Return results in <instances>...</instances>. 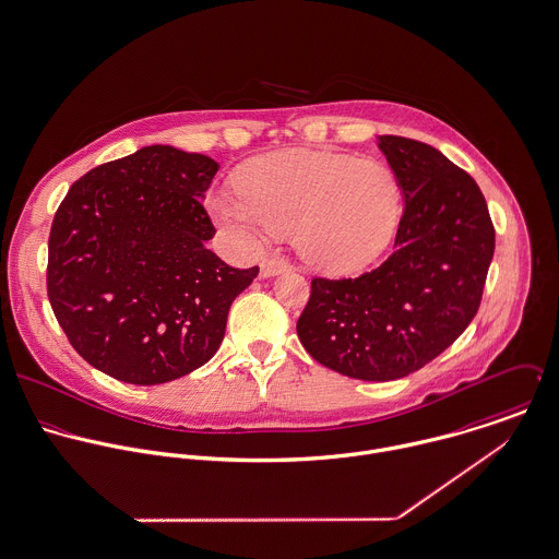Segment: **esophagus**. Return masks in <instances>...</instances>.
<instances>
[{
  "instance_id": "obj_1",
  "label": "esophagus",
  "mask_w": 559,
  "mask_h": 559,
  "mask_svg": "<svg viewBox=\"0 0 559 559\" xmlns=\"http://www.w3.org/2000/svg\"><path fill=\"white\" fill-rule=\"evenodd\" d=\"M289 270V263L285 259H278V257H265L261 261V276L263 278H270V276H276L281 272Z\"/></svg>"
}]
</instances>
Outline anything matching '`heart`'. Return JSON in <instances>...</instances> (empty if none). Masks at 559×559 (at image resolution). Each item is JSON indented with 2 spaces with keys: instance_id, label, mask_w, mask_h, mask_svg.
<instances>
[{
  "instance_id": "b5f03b06",
  "label": "heart",
  "mask_w": 559,
  "mask_h": 559,
  "mask_svg": "<svg viewBox=\"0 0 559 559\" xmlns=\"http://www.w3.org/2000/svg\"><path fill=\"white\" fill-rule=\"evenodd\" d=\"M241 194H218L212 210L243 235L289 233L324 272H356L376 261L402 216V190L389 164L333 151L285 148L254 159Z\"/></svg>"
}]
</instances>
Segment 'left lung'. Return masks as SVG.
Instances as JSON below:
<instances>
[{
  "instance_id": "obj_1",
  "label": "left lung",
  "mask_w": 559,
  "mask_h": 559,
  "mask_svg": "<svg viewBox=\"0 0 559 559\" xmlns=\"http://www.w3.org/2000/svg\"><path fill=\"white\" fill-rule=\"evenodd\" d=\"M404 214L391 257L358 278H313L296 324L305 349L349 378H404L464 333L495 254V226L475 179L424 142L380 135Z\"/></svg>"
}]
</instances>
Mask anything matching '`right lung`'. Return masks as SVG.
Returning a JSON list of instances; mask_svg holds the SVG:
<instances>
[{
  "label": "right lung",
  "instance_id": "add662e5",
  "mask_svg": "<svg viewBox=\"0 0 559 559\" xmlns=\"http://www.w3.org/2000/svg\"><path fill=\"white\" fill-rule=\"evenodd\" d=\"M218 168L207 155L153 144L93 168L60 203L47 296L95 369L148 386L218 352L233 300L259 274L205 246L216 228L201 199Z\"/></svg>",
  "mask_w": 559,
  "mask_h": 559
}]
</instances>
